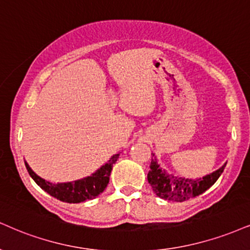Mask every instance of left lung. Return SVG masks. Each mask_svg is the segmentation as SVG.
Masks as SVG:
<instances>
[{
  "instance_id": "obj_1",
  "label": "left lung",
  "mask_w": 250,
  "mask_h": 250,
  "mask_svg": "<svg viewBox=\"0 0 250 250\" xmlns=\"http://www.w3.org/2000/svg\"><path fill=\"white\" fill-rule=\"evenodd\" d=\"M151 155L152 158L148 173V182L151 185L152 191L162 199L179 201V203L192 199L208 190L221 176L225 167H226V163H225L220 169L206 174L203 178L191 179L174 176V174L167 172L165 169H162L155 154Z\"/></svg>"
}]
</instances>
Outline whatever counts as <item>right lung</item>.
<instances>
[{
	"mask_svg": "<svg viewBox=\"0 0 250 250\" xmlns=\"http://www.w3.org/2000/svg\"><path fill=\"white\" fill-rule=\"evenodd\" d=\"M120 154L113 155L112 158L106 164L102 165L100 169L96 170L91 176H87L85 178L78 180H73V182L57 183V184L47 182V180L39 177L30 167V165L26 163V161L24 162H25V167L29 174L39 188H43L45 192H47L50 195L57 198L60 201L70 204H78L86 200L94 199V198H96L99 194L104 191L108 183H109V177L113 169V164H115Z\"/></svg>",
	"mask_w": 250,
	"mask_h": 250,
	"instance_id": "right-lung-1",
	"label": "right lung"
}]
</instances>
